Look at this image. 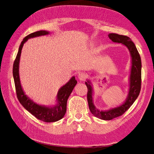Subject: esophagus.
I'll use <instances>...</instances> for the list:
<instances>
[{"label":"esophagus","mask_w":154,"mask_h":154,"mask_svg":"<svg viewBox=\"0 0 154 154\" xmlns=\"http://www.w3.org/2000/svg\"><path fill=\"white\" fill-rule=\"evenodd\" d=\"M79 80H81V81H84L85 79H86V74L84 72H80L78 74V76Z\"/></svg>","instance_id":"1"}]
</instances>
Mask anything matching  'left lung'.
Segmentation results:
<instances>
[{
    "label": "left lung",
    "instance_id": "left-lung-1",
    "mask_svg": "<svg viewBox=\"0 0 154 154\" xmlns=\"http://www.w3.org/2000/svg\"><path fill=\"white\" fill-rule=\"evenodd\" d=\"M109 38L116 43L122 44L128 49L131 57V69L129 78V89L124 103L118 106L106 110H100L93 102V89L89 80L85 82L87 87V101L91 113L95 117L103 120H111L123 114L136 101L141 91V60L136 45L129 37L116 33H110Z\"/></svg>",
    "mask_w": 154,
    "mask_h": 154
}]
</instances>
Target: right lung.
Returning a JSON list of instances; mask_svg holds the SVG:
<instances>
[{
  "instance_id": "1",
  "label": "right lung",
  "mask_w": 154,
  "mask_h": 154,
  "mask_svg": "<svg viewBox=\"0 0 154 154\" xmlns=\"http://www.w3.org/2000/svg\"><path fill=\"white\" fill-rule=\"evenodd\" d=\"M49 34L48 31L41 30L29 34L23 39L21 42L13 67V76L15 82L18 100L24 108L35 117L42 122H55L63 118L67 110V101L74 87L77 83L75 77L72 76L70 80L60 88L57 95V103L54 106L42 105L35 103L27 96L21 86L19 76V63L22 47L27 40L34 37Z\"/></svg>"
}]
</instances>
